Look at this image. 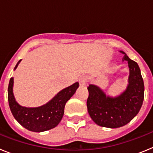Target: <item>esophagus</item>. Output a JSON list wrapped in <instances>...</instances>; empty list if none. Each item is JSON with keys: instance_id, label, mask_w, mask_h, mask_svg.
I'll list each match as a JSON object with an SVG mask.
<instances>
[{"instance_id": "obj_1", "label": "esophagus", "mask_w": 153, "mask_h": 153, "mask_svg": "<svg viewBox=\"0 0 153 153\" xmlns=\"http://www.w3.org/2000/svg\"><path fill=\"white\" fill-rule=\"evenodd\" d=\"M79 82L80 86H85L86 82H87V77H86V76H80L79 79Z\"/></svg>"}]
</instances>
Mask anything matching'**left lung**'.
<instances>
[{
	"label": "left lung",
	"instance_id": "1",
	"mask_svg": "<svg viewBox=\"0 0 153 153\" xmlns=\"http://www.w3.org/2000/svg\"><path fill=\"white\" fill-rule=\"evenodd\" d=\"M129 68V85L117 97H106L100 89L90 85L87 110L93 122L100 126L119 128L129 123L140 112L144 100V83L137 63L123 51Z\"/></svg>",
	"mask_w": 153,
	"mask_h": 153
}]
</instances>
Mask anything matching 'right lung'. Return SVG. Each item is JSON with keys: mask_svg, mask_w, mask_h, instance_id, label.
Listing matches in <instances>:
<instances>
[{"mask_svg": "<svg viewBox=\"0 0 153 153\" xmlns=\"http://www.w3.org/2000/svg\"><path fill=\"white\" fill-rule=\"evenodd\" d=\"M21 60L17 62L14 70ZM13 78L11 77L8 85V102L10 111L19 123L33 132H44L56 127L60 123L64 113V107L67 101L79 87V83L63 89L50 102L44 106L36 108H27L20 106L15 101L13 93Z\"/></svg>", "mask_w": 153, "mask_h": 153, "instance_id": "1", "label": "right lung"}]
</instances>
